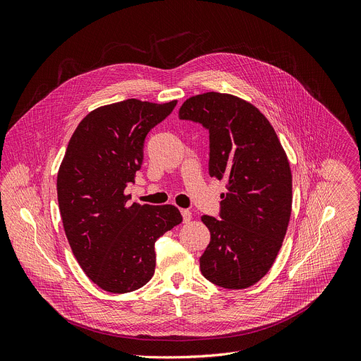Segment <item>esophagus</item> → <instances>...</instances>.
<instances>
[{"label":"esophagus","instance_id":"esophagus-1","mask_svg":"<svg viewBox=\"0 0 361 361\" xmlns=\"http://www.w3.org/2000/svg\"><path fill=\"white\" fill-rule=\"evenodd\" d=\"M180 213H182V216H183V222H189V221L192 219V213H190V210H188V209H182V210H180Z\"/></svg>","mask_w":361,"mask_h":361}]
</instances>
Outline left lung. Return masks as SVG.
I'll return each instance as SVG.
<instances>
[{"mask_svg":"<svg viewBox=\"0 0 361 361\" xmlns=\"http://www.w3.org/2000/svg\"><path fill=\"white\" fill-rule=\"evenodd\" d=\"M179 118L209 129V173L228 188L222 219L202 216L210 242L199 259L200 271L216 286L246 289L270 270L289 226V159L267 118L239 97H190Z\"/></svg>","mask_w":361,"mask_h":361,"instance_id":"1","label":"left lung"}]
</instances>
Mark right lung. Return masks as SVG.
I'll return each instance as SVG.
<instances>
[{
    "mask_svg": "<svg viewBox=\"0 0 361 361\" xmlns=\"http://www.w3.org/2000/svg\"><path fill=\"white\" fill-rule=\"evenodd\" d=\"M178 101L126 99L91 111L72 133L56 192L63 231L85 274L109 293L147 284L157 264L155 242L182 222L173 204L129 203L148 132Z\"/></svg>",
    "mask_w": 361,
    "mask_h": 361,
    "instance_id": "add662e5",
    "label": "right lung"
}]
</instances>
